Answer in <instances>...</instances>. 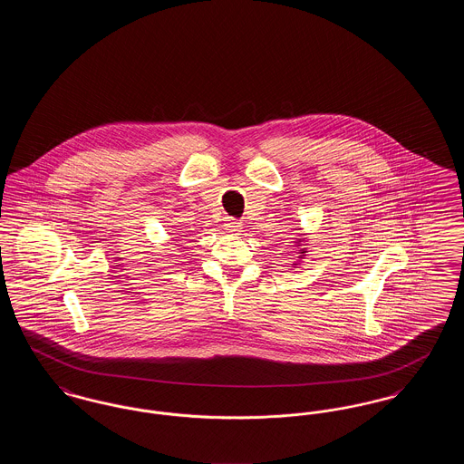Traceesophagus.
<instances>
[{"instance_id":"1","label":"esophagus","mask_w":464,"mask_h":464,"mask_svg":"<svg viewBox=\"0 0 464 464\" xmlns=\"http://www.w3.org/2000/svg\"><path fill=\"white\" fill-rule=\"evenodd\" d=\"M224 226H226V229L229 233H235V235H238L242 231V222L238 221V219H233V218H227Z\"/></svg>"}]
</instances>
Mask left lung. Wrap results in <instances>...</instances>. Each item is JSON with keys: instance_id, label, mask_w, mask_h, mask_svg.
Here are the masks:
<instances>
[{"instance_id": "obj_1", "label": "left lung", "mask_w": 464, "mask_h": 464, "mask_svg": "<svg viewBox=\"0 0 464 464\" xmlns=\"http://www.w3.org/2000/svg\"><path fill=\"white\" fill-rule=\"evenodd\" d=\"M299 254H304V248H303V252H299Z\"/></svg>"}]
</instances>
